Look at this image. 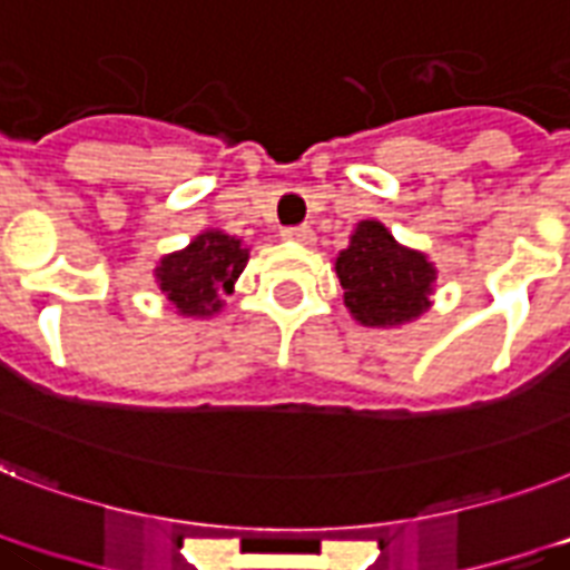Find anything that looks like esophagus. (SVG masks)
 I'll use <instances>...</instances> for the list:
<instances>
[{
	"instance_id": "1",
	"label": "esophagus",
	"mask_w": 570,
	"mask_h": 570,
	"mask_svg": "<svg viewBox=\"0 0 570 570\" xmlns=\"http://www.w3.org/2000/svg\"><path fill=\"white\" fill-rule=\"evenodd\" d=\"M284 239H289V243L309 245V243H313V230H309V228H286Z\"/></svg>"
}]
</instances>
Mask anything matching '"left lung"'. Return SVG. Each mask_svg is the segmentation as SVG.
Here are the masks:
<instances>
[{
	"mask_svg": "<svg viewBox=\"0 0 570 570\" xmlns=\"http://www.w3.org/2000/svg\"><path fill=\"white\" fill-rule=\"evenodd\" d=\"M333 269L345 307L363 327L410 325L433 307L436 263L419 248L397 243L377 219L357 222Z\"/></svg>",
	"mask_w": 570,
	"mask_h": 570,
	"instance_id": "left-lung-1",
	"label": "left lung"
}]
</instances>
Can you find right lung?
<instances>
[{"label": "right lung", "instance_id": "obj_1", "mask_svg": "<svg viewBox=\"0 0 570 570\" xmlns=\"http://www.w3.org/2000/svg\"><path fill=\"white\" fill-rule=\"evenodd\" d=\"M248 245L219 228L202 230L180 252L164 254L155 266V284L169 307L184 318H210L225 307V295L234 293Z\"/></svg>", "mask_w": 570, "mask_h": 570}]
</instances>
